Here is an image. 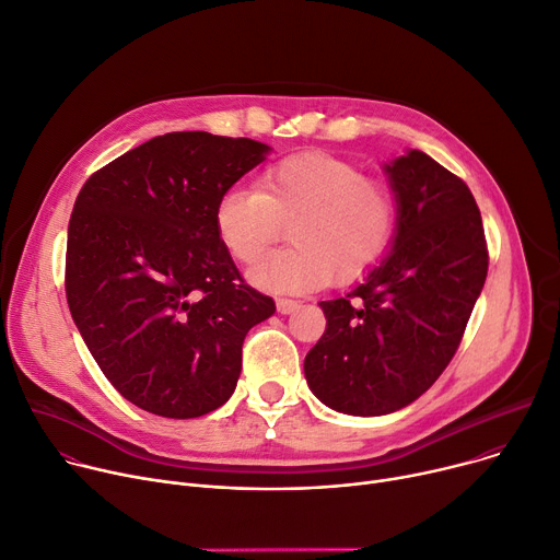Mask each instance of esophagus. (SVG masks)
Instances as JSON below:
<instances>
[{"mask_svg":"<svg viewBox=\"0 0 560 560\" xmlns=\"http://www.w3.org/2000/svg\"><path fill=\"white\" fill-rule=\"evenodd\" d=\"M300 306H302L300 302H296V300H285V296H281V300H277V311H279L281 315H290V313H294Z\"/></svg>","mask_w":560,"mask_h":560,"instance_id":"esophagus-1","label":"esophagus"}]
</instances>
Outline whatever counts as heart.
<instances>
[{
  "label": "heart",
  "instance_id": "1",
  "mask_svg": "<svg viewBox=\"0 0 560 560\" xmlns=\"http://www.w3.org/2000/svg\"><path fill=\"white\" fill-rule=\"evenodd\" d=\"M283 222L292 245L260 258L249 281L275 294H302L332 275L345 281L376 266L396 232V202L353 164L304 153L268 168L258 186H230L213 209L218 238L241 264H254Z\"/></svg>",
  "mask_w": 560,
  "mask_h": 560
}]
</instances>
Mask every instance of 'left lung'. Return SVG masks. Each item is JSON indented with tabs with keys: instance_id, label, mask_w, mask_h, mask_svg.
I'll return each instance as SVG.
<instances>
[{
	"instance_id": "left-lung-1",
	"label": "left lung",
	"mask_w": 560,
	"mask_h": 560,
	"mask_svg": "<svg viewBox=\"0 0 560 560\" xmlns=\"http://www.w3.org/2000/svg\"><path fill=\"white\" fill-rule=\"evenodd\" d=\"M396 200L392 249L340 300L304 360L335 412L383 417L425 394L453 360L487 281L481 215L464 179L421 151L383 166Z\"/></svg>"
}]
</instances>
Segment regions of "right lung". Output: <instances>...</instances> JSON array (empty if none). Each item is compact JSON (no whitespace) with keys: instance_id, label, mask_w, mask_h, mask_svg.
<instances>
[{"instance_id":"obj_1","label":"right lung","mask_w":560,"mask_h":560,"mask_svg":"<svg viewBox=\"0 0 560 560\" xmlns=\"http://www.w3.org/2000/svg\"><path fill=\"white\" fill-rule=\"evenodd\" d=\"M270 151L168 132L83 184L67 230V304L105 378L145 412L196 419L228 402L247 330L275 315L213 225L220 194Z\"/></svg>"}]
</instances>
